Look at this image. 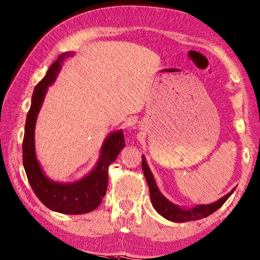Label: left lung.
<instances>
[{"label": "left lung", "instance_id": "obj_1", "mask_svg": "<svg viewBox=\"0 0 260 260\" xmlns=\"http://www.w3.org/2000/svg\"><path fill=\"white\" fill-rule=\"evenodd\" d=\"M142 158H143L142 167L144 171V176L146 178V180H147L151 203L154 205L155 210L159 213V214L171 222L184 223V222H190V221H197V219H201L209 216L210 214H212V213H214L216 210L221 208V206L226 202V200L232 196L233 192H234L236 189V187L233 188L232 191L229 192L228 194L222 197L221 199L213 203L198 204L188 209L181 208V206H179L169 201V200L166 198L160 191H159L154 179V176H152L151 171L147 165V161H146L145 156H143Z\"/></svg>", "mask_w": 260, "mask_h": 260}]
</instances>
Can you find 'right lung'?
Listing matches in <instances>:
<instances>
[{
    "mask_svg": "<svg viewBox=\"0 0 260 260\" xmlns=\"http://www.w3.org/2000/svg\"><path fill=\"white\" fill-rule=\"evenodd\" d=\"M73 55L64 52L58 57L34 89L30 109L26 116L23 139V166L31 189L37 198L48 209L62 214H84L95 210L101 204L108 188L109 166L115 161L125 147L122 129L111 133L104 139L100 156L88 175L75 182H58L46 176L39 164L35 149V127L38 113L48 91L55 82L63 61Z\"/></svg>",
    "mask_w": 260,
    "mask_h": 260,
    "instance_id": "1",
    "label": "right lung"
}]
</instances>
